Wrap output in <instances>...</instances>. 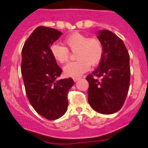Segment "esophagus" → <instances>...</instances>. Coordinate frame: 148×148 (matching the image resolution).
<instances>
[{
  "mask_svg": "<svg viewBox=\"0 0 148 148\" xmlns=\"http://www.w3.org/2000/svg\"><path fill=\"white\" fill-rule=\"evenodd\" d=\"M80 79V77H74L73 78V79H74V81L76 82V81H77L78 79Z\"/></svg>",
  "mask_w": 148,
  "mask_h": 148,
  "instance_id": "esophagus-1",
  "label": "esophagus"
}]
</instances>
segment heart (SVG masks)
<instances>
[{
    "instance_id": "heart-1",
    "label": "heart",
    "mask_w": 148,
    "mask_h": 148,
    "mask_svg": "<svg viewBox=\"0 0 148 148\" xmlns=\"http://www.w3.org/2000/svg\"><path fill=\"white\" fill-rule=\"evenodd\" d=\"M65 47L59 44H53L51 53L56 62L65 63L69 58V51L76 52L75 62H69L63 68L64 74L70 77H79L89 69L100 63L103 55L101 42L95 37H90L80 33H72L64 40Z\"/></svg>"
}]
</instances>
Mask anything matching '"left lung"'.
I'll list each match as a JSON object with an SVG mask.
<instances>
[{
  "instance_id": "1",
  "label": "left lung",
  "mask_w": 148,
  "mask_h": 148,
  "mask_svg": "<svg viewBox=\"0 0 148 148\" xmlns=\"http://www.w3.org/2000/svg\"><path fill=\"white\" fill-rule=\"evenodd\" d=\"M97 37L103 55L97 69L86 78L89 85L88 101L95 111L110 115L121 109L127 96L130 55L124 42L112 32L100 30Z\"/></svg>"
}]
</instances>
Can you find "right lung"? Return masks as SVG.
<instances>
[{"label":"right lung","mask_w":148,"mask_h":148,"mask_svg":"<svg viewBox=\"0 0 148 148\" xmlns=\"http://www.w3.org/2000/svg\"><path fill=\"white\" fill-rule=\"evenodd\" d=\"M62 33L53 28L38 27L21 51V74L27 96L37 113L56 120L67 111L68 92L74 85L71 77L57 78L62 70L51 53V46Z\"/></svg>","instance_id":"1"}]
</instances>
